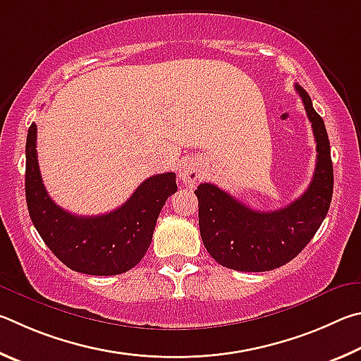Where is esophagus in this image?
Here are the masks:
<instances>
[{"label":"esophagus","instance_id":"1","mask_svg":"<svg viewBox=\"0 0 361 361\" xmlns=\"http://www.w3.org/2000/svg\"><path fill=\"white\" fill-rule=\"evenodd\" d=\"M179 179L187 187H195L201 180V166L197 160H185L180 164Z\"/></svg>","mask_w":361,"mask_h":361}]
</instances>
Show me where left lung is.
I'll use <instances>...</instances> for the list:
<instances>
[{
    "mask_svg": "<svg viewBox=\"0 0 361 361\" xmlns=\"http://www.w3.org/2000/svg\"><path fill=\"white\" fill-rule=\"evenodd\" d=\"M317 142V164L307 190L277 211H254L214 184L198 185L200 233L206 250L225 268L262 273L281 268L300 254L320 228L333 197V163L326 128L298 84Z\"/></svg>",
    "mask_w": 361,
    "mask_h": 361,
    "instance_id": "1",
    "label": "left lung"
}]
</instances>
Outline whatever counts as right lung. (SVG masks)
<instances>
[{"mask_svg":"<svg viewBox=\"0 0 361 361\" xmlns=\"http://www.w3.org/2000/svg\"><path fill=\"white\" fill-rule=\"evenodd\" d=\"M36 131V123H31L25 147V195L30 219L42 241L61 263L78 273L116 276L135 268L149 249L163 204L177 192L176 174L149 177L112 212L74 216L56 206L42 184Z\"/></svg>","mask_w":361,"mask_h":361,"instance_id":"add662e5","label":"right lung"}]
</instances>
